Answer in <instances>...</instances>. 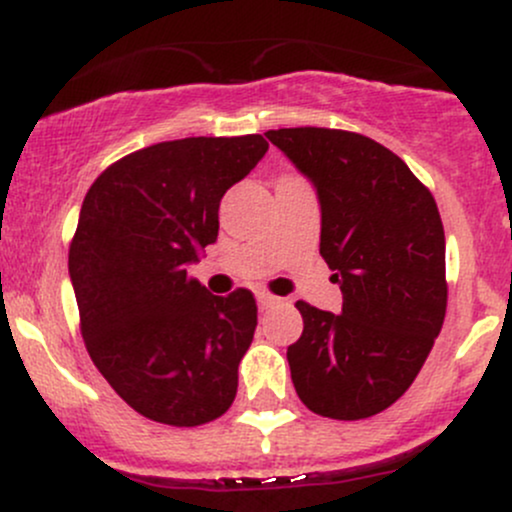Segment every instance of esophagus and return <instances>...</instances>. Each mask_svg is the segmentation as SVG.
Returning a JSON list of instances; mask_svg holds the SVG:
<instances>
[{"label":"esophagus","instance_id":"1","mask_svg":"<svg viewBox=\"0 0 512 512\" xmlns=\"http://www.w3.org/2000/svg\"><path fill=\"white\" fill-rule=\"evenodd\" d=\"M257 303H260L262 310H267V308H274V305L279 303V298L272 296L269 291H260V293H257Z\"/></svg>","mask_w":512,"mask_h":512}]
</instances>
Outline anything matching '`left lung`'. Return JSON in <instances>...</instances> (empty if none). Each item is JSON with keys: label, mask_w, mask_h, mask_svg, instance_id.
Masks as SVG:
<instances>
[{"label": "left lung", "mask_w": 512, "mask_h": 512, "mask_svg": "<svg viewBox=\"0 0 512 512\" xmlns=\"http://www.w3.org/2000/svg\"><path fill=\"white\" fill-rule=\"evenodd\" d=\"M317 187L320 255L342 289V313L298 301L303 334L286 358L301 402L358 421L395 404L424 366L448 308L445 233L431 190L363 134L269 129Z\"/></svg>", "instance_id": "obj_1"}]
</instances>
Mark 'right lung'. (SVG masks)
<instances>
[{
    "label": "right lung",
    "mask_w": 512,
    "mask_h": 512,
    "mask_svg": "<svg viewBox=\"0 0 512 512\" xmlns=\"http://www.w3.org/2000/svg\"><path fill=\"white\" fill-rule=\"evenodd\" d=\"M267 149L262 134L173 139L122 156L88 187L69 243L81 334L146 419L202 426L236 399L255 296H211L187 264L219 236L221 197Z\"/></svg>",
    "instance_id": "add662e5"
}]
</instances>
